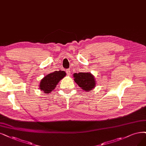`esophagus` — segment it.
Returning a JSON list of instances; mask_svg holds the SVG:
<instances>
[{"label": "esophagus", "mask_w": 146, "mask_h": 146, "mask_svg": "<svg viewBox=\"0 0 146 146\" xmlns=\"http://www.w3.org/2000/svg\"><path fill=\"white\" fill-rule=\"evenodd\" d=\"M66 73H67V74L68 76H70V75L71 74V71H70V69H67V70H66Z\"/></svg>", "instance_id": "34e87169"}]
</instances>
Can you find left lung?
<instances>
[{
    "label": "left lung",
    "instance_id": "left-lung-1",
    "mask_svg": "<svg viewBox=\"0 0 146 146\" xmlns=\"http://www.w3.org/2000/svg\"><path fill=\"white\" fill-rule=\"evenodd\" d=\"M73 78L74 82L85 91H90L96 87L95 77L90 72L75 73L73 74Z\"/></svg>",
    "mask_w": 146,
    "mask_h": 146
}]
</instances>
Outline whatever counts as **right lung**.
I'll return each instance as SVG.
<instances>
[{
  "instance_id": "add662e5",
  "label": "right lung",
  "mask_w": 146,
  "mask_h": 146,
  "mask_svg": "<svg viewBox=\"0 0 146 146\" xmlns=\"http://www.w3.org/2000/svg\"><path fill=\"white\" fill-rule=\"evenodd\" d=\"M66 75L64 71H55L48 74L43 78L40 83L39 88L44 94H48L53 91L58 84Z\"/></svg>"
}]
</instances>
